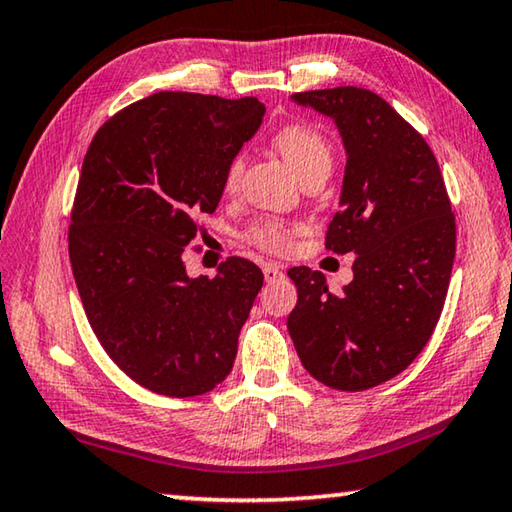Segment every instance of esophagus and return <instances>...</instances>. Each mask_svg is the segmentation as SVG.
I'll use <instances>...</instances> for the list:
<instances>
[{"label": "esophagus", "instance_id": "1", "mask_svg": "<svg viewBox=\"0 0 512 512\" xmlns=\"http://www.w3.org/2000/svg\"><path fill=\"white\" fill-rule=\"evenodd\" d=\"M284 273H282V266H277V264H264V277H266V282H275V280H280Z\"/></svg>", "mask_w": 512, "mask_h": 512}]
</instances>
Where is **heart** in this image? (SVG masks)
Wrapping results in <instances>:
<instances>
[{
	"instance_id": "obj_1",
	"label": "heart",
	"mask_w": 512,
	"mask_h": 512,
	"mask_svg": "<svg viewBox=\"0 0 512 512\" xmlns=\"http://www.w3.org/2000/svg\"><path fill=\"white\" fill-rule=\"evenodd\" d=\"M273 144L300 180L307 178L309 173L332 169V146L316 128L305 124H287L275 133ZM241 171H244V160L241 158H235L228 164L223 180L225 192H232L239 185ZM289 235L291 230L287 225L277 221H259L246 232V239L259 248L271 250V253H280L289 246Z\"/></svg>"
}]
</instances>
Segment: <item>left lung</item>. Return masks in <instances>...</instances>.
Segmentation results:
<instances>
[{
  "instance_id": "1",
  "label": "left lung",
  "mask_w": 512,
  "mask_h": 512,
  "mask_svg": "<svg viewBox=\"0 0 512 512\" xmlns=\"http://www.w3.org/2000/svg\"><path fill=\"white\" fill-rule=\"evenodd\" d=\"M291 101L339 128L348 160L325 246L357 259L339 293L320 271L289 268L298 305L287 327L311 377L366 391L400 375L436 329L456 253L452 205L429 144L379 94L348 85Z\"/></svg>"
}]
</instances>
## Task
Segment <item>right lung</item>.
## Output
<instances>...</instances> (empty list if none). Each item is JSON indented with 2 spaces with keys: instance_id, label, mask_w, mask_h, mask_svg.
<instances>
[{
  "instance_id": "1",
  "label": "right lung",
  "mask_w": 512,
  "mask_h": 512,
  "mask_svg": "<svg viewBox=\"0 0 512 512\" xmlns=\"http://www.w3.org/2000/svg\"><path fill=\"white\" fill-rule=\"evenodd\" d=\"M264 110L255 97L158 92L110 117L85 153L69 225L76 289L108 357L158 395H203L235 363L264 275L230 257L212 280L189 277L183 253Z\"/></svg>"
}]
</instances>
